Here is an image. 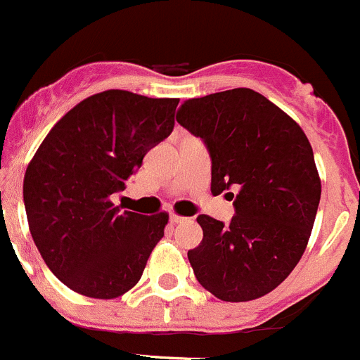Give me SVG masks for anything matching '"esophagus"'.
Returning <instances> with one entry per match:
<instances>
[{"label":"esophagus","instance_id":"34e87169","mask_svg":"<svg viewBox=\"0 0 360 360\" xmlns=\"http://www.w3.org/2000/svg\"><path fill=\"white\" fill-rule=\"evenodd\" d=\"M170 224H172V226H176V224H181V221H184L186 220V218L184 217H179V214H170Z\"/></svg>","mask_w":360,"mask_h":360}]
</instances>
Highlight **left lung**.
I'll return each instance as SVG.
<instances>
[{"instance_id":"left-lung-1","label":"left lung","mask_w":360,"mask_h":360,"mask_svg":"<svg viewBox=\"0 0 360 360\" xmlns=\"http://www.w3.org/2000/svg\"><path fill=\"white\" fill-rule=\"evenodd\" d=\"M177 122L211 158V191L236 188L229 224L199 214L204 238L188 250L200 286L224 302L270 293L300 261L321 195L302 127L250 89L188 99Z\"/></svg>"}]
</instances>
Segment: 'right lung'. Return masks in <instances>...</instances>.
Here are the masks:
<instances>
[{"mask_svg":"<svg viewBox=\"0 0 360 360\" xmlns=\"http://www.w3.org/2000/svg\"><path fill=\"white\" fill-rule=\"evenodd\" d=\"M179 99L127 90L86 97L55 124L22 184L30 233L49 270L72 291L117 298L140 281L169 214L110 200L174 129Z\"/></svg>","mask_w":360,"mask_h":360,"instance_id":"obj_1","label":"right lung"}]
</instances>
